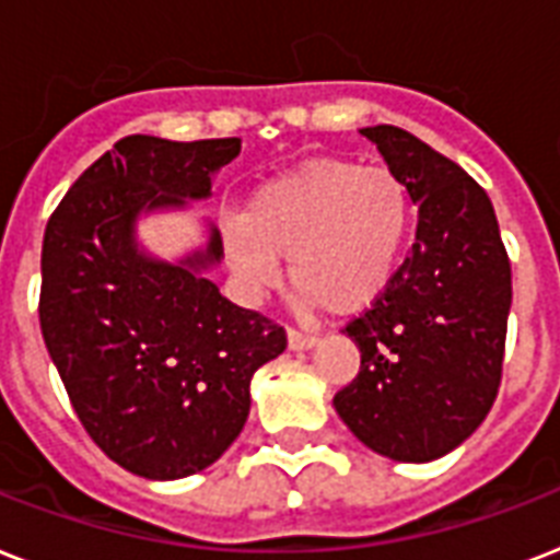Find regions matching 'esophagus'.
I'll list each match as a JSON object with an SVG mask.
<instances>
[{"instance_id": "34e87169", "label": "esophagus", "mask_w": 560, "mask_h": 560, "mask_svg": "<svg viewBox=\"0 0 560 560\" xmlns=\"http://www.w3.org/2000/svg\"><path fill=\"white\" fill-rule=\"evenodd\" d=\"M319 337L316 334H305V331H296V328H290L288 331V346L293 351H305V349H314Z\"/></svg>"}]
</instances>
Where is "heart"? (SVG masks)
I'll list each match as a JSON object with an SVG mask.
<instances>
[{"mask_svg":"<svg viewBox=\"0 0 560 560\" xmlns=\"http://www.w3.org/2000/svg\"><path fill=\"white\" fill-rule=\"evenodd\" d=\"M412 214V194L395 171L311 160L255 188L244 218L223 229V249L246 296L270 290L279 258H288L299 305L351 316L392 284Z\"/></svg>","mask_w":560,"mask_h":560,"instance_id":"1","label":"heart"}]
</instances>
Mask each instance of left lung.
Returning <instances> with one entry per match:
<instances>
[{
	"mask_svg": "<svg viewBox=\"0 0 560 560\" xmlns=\"http://www.w3.org/2000/svg\"><path fill=\"white\" fill-rule=\"evenodd\" d=\"M360 133L407 183L418 226L386 293L346 325L360 372L334 407L374 453L433 462L459 447L497 398L512 264L477 179L400 127Z\"/></svg>",
	"mask_w": 560,
	"mask_h": 560,
	"instance_id": "obj_1",
	"label": "left lung"
}]
</instances>
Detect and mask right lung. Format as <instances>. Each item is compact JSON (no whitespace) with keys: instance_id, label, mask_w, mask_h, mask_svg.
Returning <instances> with one entry per match:
<instances>
[{"instance_id":"1","label":"right lung","mask_w":560,"mask_h":560,"mask_svg":"<svg viewBox=\"0 0 560 560\" xmlns=\"http://www.w3.org/2000/svg\"><path fill=\"white\" fill-rule=\"evenodd\" d=\"M241 139L127 136L74 183L43 237L39 328L90 439L125 470L209 468L249 416L253 374L288 349L281 325L232 305L202 276L223 241L179 264L144 255L136 218L211 194Z\"/></svg>"}]
</instances>
